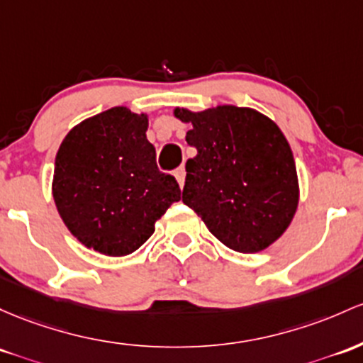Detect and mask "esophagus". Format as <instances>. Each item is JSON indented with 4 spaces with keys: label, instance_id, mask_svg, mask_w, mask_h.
<instances>
[{
    "label": "esophagus",
    "instance_id": "esophagus-1",
    "mask_svg": "<svg viewBox=\"0 0 363 363\" xmlns=\"http://www.w3.org/2000/svg\"><path fill=\"white\" fill-rule=\"evenodd\" d=\"M174 175H175V179H177L179 186L182 188V186H184V181H186V169H184V167H179V169L174 172Z\"/></svg>",
    "mask_w": 363,
    "mask_h": 363
}]
</instances>
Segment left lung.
<instances>
[{
	"label": "left lung",
	"mask_w": 363,
	"mask_h": 363,
	"mask_svg": "<svg viewBox=\"0 0 363 363\" xmlns=\"http://www.w3.org/2000/svg\"><path fill=\"white\" fill-rule=\"evenodd\" d=\"M191 123L182 201L227 248L257 253L291 224L300 200L296 165L288 139L260 111L218 105L203 111L175 108Z\"/></svg>",
	"instance_id": "obj_1"
}]
</instances>
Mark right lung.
<instances>
[{"label": "right lung", "instance_id": "1", "mask_svg": "<svg viewBox=\"0 0 363 363\" xmlns=\"http://www.w3.org/2000/svg\"><path fill=\"white\" fill-rule=\"evenodd\" d=\"M146 130L148 115L113 106L77 123L60 145L55 205L67 229L94 252H136L181 200L177 181L158 170Z\"/></svg>", "mask_w": 363, "mask_h": 363}]
</instances>
